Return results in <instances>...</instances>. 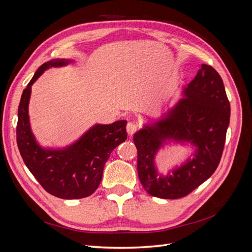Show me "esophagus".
<instances>
[{
	"label": "esophagus",
	"mask_w": 252,
	"mask_h": 252,
	"mask_svg": "<svg viewBox=\"0 0 252 252\" xmlns=\"http://www.w3.org/2000/svg\"><path fill=\"white\" fill-rule=\"evenodd\" d=\"M126 130L129 135H133L134 132L138 130V126H136L134 123H132V122H129L126 126Z\"/></svg>",
	"instance_id": "34e87169"
}]
</instances>
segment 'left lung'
Returning a JSON list of instances; mask_svg holds the SVG:
<instances>
[{"label": "left lung", "mask_w": 252, "mask_h": 252, "mask_svg": "<svg viewBox=\"0 0 252 252\" xmlns=\"http://www.w3.org/2000/svg\"><path fill=\"white\" fill-rule=\"evenodd\" d=\"M182 94L171 109L133 135L141 184L150 195L161 199L186 196L211 177L220 161L229 125L230 104L215 68L203 64ZM168 141L189 142L196 150L193 158L162 175L154 158Z\"/></svg>", "instance_id": "8db88e82"}]
</instances>
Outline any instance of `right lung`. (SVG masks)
<instances>
[{
  "instance_id": "obj_1",
  "label": "right lung",
  "mask_w": 252,
  "mask_h": 252,
  "mask_svg": "<svg viewBox=\"0 0 252 252\" xmlns=\"http://www.w3.org/2000/svg\"><path fill=\"white\" fill-rule=\"evenodd\" d=\"M71 62L72 60L53 59L39 67L23 90L17 125V144L27 168L48 193L65 200L93 194L100 185L105 163L112 150L127 139V121L121 120L107 125H94L64 148H44L36 142L28 114L32 84L45 70Z\"/></svg>"
}]
</instances>
